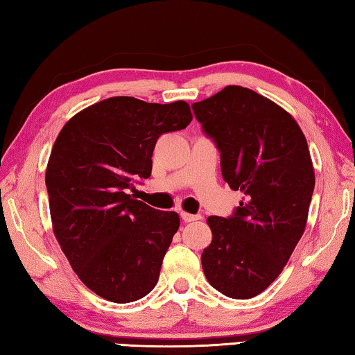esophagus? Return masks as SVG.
I'll use <instances>...</instances> for the list:
<instances>
[{
    "instance_id": "esophagus-1",
    "label": "esophagus",
    "mask_w": 355,
    "mask_h": 355,
    "mask_svg": "<svg viewBox=\"0 0 355 355\" xmlns=\"http://www.w3.org/2000/svg\"><path fill=\"white\" fill-rule=\"evenodd\" d=\"M181 218L185 221V223H193V221H198L201 220V215L200 214H189V212H181Z\"/></svg>"
}]
</instances>
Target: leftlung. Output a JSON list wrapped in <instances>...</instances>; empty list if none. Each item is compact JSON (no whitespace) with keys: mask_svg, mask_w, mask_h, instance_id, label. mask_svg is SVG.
I'll return each instance as SVG.
<instances>
[{"mask_svg":"<svg viewBox=\"0 0 355 355\" xmlns=\"http://www.w3.org/2000/svg\"><path fill=\"white\" fill-rule=\"evenodd\" d=\"M221 153V174L245 195L229 218L209 216L201 263L225 296L250 300L275 282L307 225L315 171L300 124L281 105L240 85L195 103Z\"/></svg>","mask_w":355,"mask_h":355,"instance_id":"8db88e82","label":"left lung"}]
</instances>
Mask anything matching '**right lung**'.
<instances>
[{
  "label": "right lung",
  "instance_id": "right-lung-1",
  "mask_svg": "<svg viewBox=\"0 0 355 355\" xmlns=\"http://www.w3.org/2000/svg\"><path fill=\"white\" fill-rule=\"evenodd\" d=\"M191 118L185 101L114 96L78 112L54 141L45 176L53 232L73 271L104 300L137 301L159 281L179 215L128 190L151 176L159 137Z\"/></svg>",
  "mask_w": 355,
  "mask_h": 355
}]
</instances>
